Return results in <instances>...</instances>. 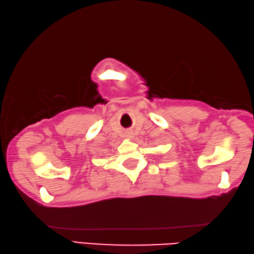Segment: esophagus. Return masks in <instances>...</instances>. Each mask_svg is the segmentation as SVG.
Masks as SVG:
<instances>
[{
  "label": "esophagus",
  "instance_id": "obj_1",
  "mask_svg": "<svg viewBox=\"0 0 254 254\" xmlns=\"http://www.w3.org/2000/svg\"><path fill=\"white\" fill-rule=\"evenodd\" d=\"M127 135H128V136H129V137H130V136H131V135H132V134H131V132H130V131H128V132H127Z\"/></svg>",
  "mask_w": 254,
  "mask_h": 254
}]
</instances>
